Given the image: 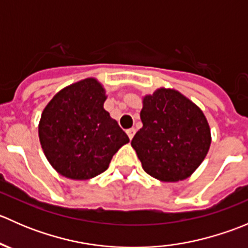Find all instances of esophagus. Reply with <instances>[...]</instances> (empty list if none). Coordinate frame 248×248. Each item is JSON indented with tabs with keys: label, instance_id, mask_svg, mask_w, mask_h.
<instances>
[{
	"label": "esophagus",
	"instance_id": "esophagus-1",
	"mask_svg": "<svg viewBox=\"0 0 248 248\" xmlns=\"http://www.w3.org/2000/svg\"><path fill=\"white\" fill-rule=\"evenodd\" d=\"M126 133H127V136H128V138L132 140V139H133L134 134H136V129H134V128H129V129H127Z\"/></svg>",
	"mask_w": 248,
	"mask_h": 248
}]
</instances>
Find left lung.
Masks as SVG:
<instances>
[{
  "label": "left lung",
  "mask_w": 248,
  "mask_h": 248,
  "mask_svg": "<svg viewBox=\"0 0 248 248\" xmlns=\"http://www.w3.org/2000/svg\"><path fill=\"white\" fill-rule=\"evenodd\" d=\"M142 127L132 139L142 169L155 179L177 182L197 170L209 152L211 132L204 112L174 89L142 97Z\"/></svg>",
  "instance_id": "1"
}]
</instances>
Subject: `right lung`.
Here are the masks:
<instances>
[{"mask_svg":"<svg viewBox=\"0 0 248 248\" xmlns=\"http://www.w3.org/2000/svg\"><path fill=\"white\" fill-rule=\"evenodd\" d=\"M106 90L86 78L60 90L42 112L38 136L49 163L60 175L89 180L108 169L112 156L129 141L104 109Z\"/></svg>","mask_w":248,"mask_h":248,"instance_id":"obj_1","label":"right lung"}]
</instances>
